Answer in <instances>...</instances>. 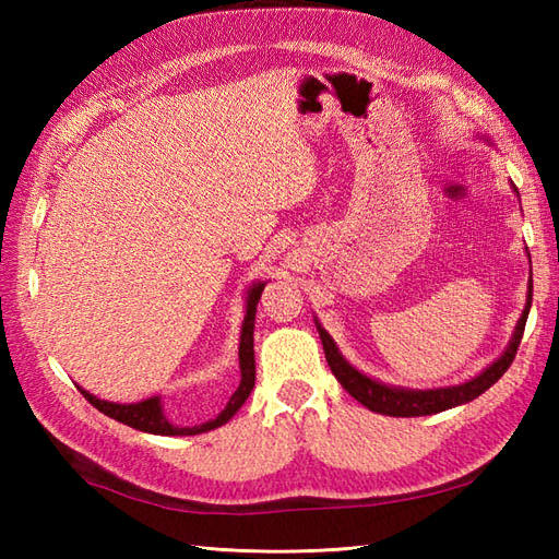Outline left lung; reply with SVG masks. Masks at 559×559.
Here are the masks:
<instances>
[{
  "instance_id": "left-lung-1",
  "label": "left lung",
  "mask_w": 559,
  "mask_h": 559,
  "mask_svg": "<svg viewBox=\"0 0 559 559\" xmlns=\"http://www.w3.org/2000/svg\"><path fill=\"white\" fill-rule=\"evenodd\" d=\"M514 192H516V187H514ZM531 300H533V276L528 278V295H526L524 314H521V319H519L514 336H512V341H509L507 350L490 367H485L478 377H473L463 384L444 386V389H401V386H386L382 382H377V379H370L367 374L355 370V367L338 353L336 343L326 334V329L319 324L317 319H314V324L319 331V338H322L324 355H326L331 372H334L341 386L346 389L355 401H360L365 408L382 413V415H394V418H418V415L442 413V411H449L454 406H461V403L478 399L509 370V365H512L516 358L521 336H524Z\"/></svg>"
}]
</instances>
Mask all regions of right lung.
Masks as SVG:
<instances>
[{
	"label": "right lung",
	"instance_id": "right-lung-1",
	"mask_svg": "<svg viewBox=\"0 0 559 559\" xmlns=\"http://www.w3.org/2000/svg\"><path fill=\"white\" fill-rule=\"evenodd\" d=\"M266 283H254L252 288L247 290V312H245V322H242V331H240V384L233 391V396L228 399V403L221 408V413L216 418H211L209 423H201L194 427H180V425H173L168 418H165L163 413V403L160 396H151L144 399L139 403H112V401H103L98 396L88 394L86 389L79 391L83 396L88 399L91 406H96L100 413L108 415V418L117 420V423H124L129 427H134V430L141 432H151V435H165V437H175V435H201V432H209V430H216V427L228 423L233 415L242 408V403L247 401V396L252 394L254 389V374H257V367H254V317H257V302L261 298V293H264Z\"/></svg>",
	"mask_w": 559,
	"mask_h": 559
}]
</instances>
